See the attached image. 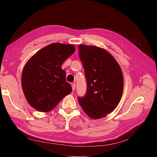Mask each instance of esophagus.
<instances>
[{"instance_id": "esophagus-1", "label": "esophagus", "mask_w": 157, "mask_h": 157, "mask_svg": "<svg viewBox=\"0 0 157 157\" xmlns=\"http://www.w3.org/2000/svg\"><path fill=\"white\" fill-rule=\"evenodd\" d=\"M71 86H72L73 90H74L75 89V83H72V84H71Z\"/></svg>"}]
</instances>
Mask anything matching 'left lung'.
I'll list each match as a JSON object with an SVG mask.
<instances>
[{
    "mask_svg": "<svg viewBox=\"0 0 157 157\" xmlns=\"http://www.w3.org/2000/svg\"><path fill=\"white\" fill-rule=\"evenodd\" d=\"M79 56L84 69L87 90L78 97L84 111L94 119L105 117L121 100L123 77L118 63L106 50L80 44Z\"/></svg>",
    "mask_w": 157,
    "mask_h": 157,
    "instance_id": "left-lung-1",
    "label": "left lung"
}]
</instances>
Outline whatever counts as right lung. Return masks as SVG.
Listing matches in <instances>:
<instances>
[{
  "mask_svg": "<svg viewBox=\"0 0 157 157\" xmlns=\"http://www.w3.org/2000/svg\"><path fill=\"white\" fill-rule=\"evenodd\" d=\"M72 44L52 43L33 55L23 68L21 86L33 108L48 112L72 91L61 65L75 52Z\"/></svg>",
  "mask_w": 157,
  "mask_h": 157,
  "instance_id": "1",
  "label": "right lung"
}]
</instances>
